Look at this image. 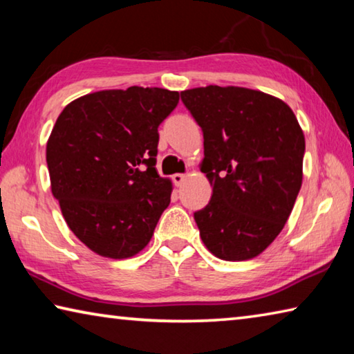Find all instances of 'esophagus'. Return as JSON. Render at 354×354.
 <instances>
[{"mask_svg": "<svg viewBox=\"0 0 354 354\" xmlns=\"http://www.w3.org/2000/svg\"><path fill=\"white\" fill-rule=\"evenodd\" d=\"M185 178H187V176L183 175V173H176V175H173V176H171L173 183H175V185H178V187H179V185H181V184L185 181Z\"/></svg>", "mask_w": 354, "mask_h": 354, "instance_id": "1", "label": "esophagus"}]
</instances>
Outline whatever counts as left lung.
Segmentation results:
<instances>
[{"mask_svg": "<svg viewBox=\"0 0 354 354\" xmlns=\"http://www.w3.org/2000/svg\"><path fill=\"white\" fill-rule=\"evenodd\" d=\"M181 100L205 139L211 201L194 214L214 256L247 261L283 230L303 181L304 136L284 101L245 87H196Z\"/></svg>", "mask_w": 354, "mask_h": 354, "instance_id": "left-lung-1", "label": "left lung"}]
</instances>
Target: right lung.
<instances>
[{
	"label": "right lung",
	"instance_id": "add662e5",
	"mask_svg": "<svg viewBox=\"0 0 354 354\" xmlns=\"http://www.w3.org/2000/svg\"><path fill=\"white\" fill-rule=\"evenodd\" d=\"M179 93L101 91L71 101L46 143L51 192L73 234L93 253L127 259L151 241L171 181L156 170L158 128Z\"/></svg>",
	"mask_w": 354,
	"mask_h": 354
}]
</instances>
